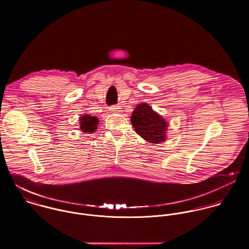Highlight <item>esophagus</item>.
Returning <instances> with one entry per match:
<instances>
[{"label":"esophagus","mask_w":249,"mask_h":249,"mask_svg":"<svg viewBox=\"0 0 249 249\" xmlns=\"http://www.w3.org/2000/svg\"><path fill=\"white\" fill-rule=\"evenodd\" d=\"M112 113H120V112H122V108L120 107H118V106H113V107H110V109H109Z\"/></svg>","instance_id":"34e87169"}]
</instances>
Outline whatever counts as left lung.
Wrapping results in <instances>:
<instances>
[{
    "instance_id": "8db88e82",
    "label": "left lung",
    "mask_w": 249,
    "mask_h": 249,
    "mask_svg": "<svg viewBox=\"0 0 249 249\" xmlns=\"http://www.w3.org/2000/svg\"><path fill=\"white\" fill-rule=\"evenodd\" d=\"M131 123L137 134L147 142L159 143L165 141L167 123L146 104H140L134 109Z\"/></svg>"
}]
</instances>
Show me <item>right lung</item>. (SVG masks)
<instances>
[{
  "mask_svg": "<svg viewBox=\"0 0 249 249\" xmlns=\"http://www.w3.org/2000/svg\"><path fill=\"white\" fill-rule=\"evenodd\" d=\"M99 123L98 118L85 115L80 117V128L83 132H94L97 129V124Z\"/></svg>",
  "mask_w": 249,
  "mask_h": 249,
  "instance_id": "add662e5",
  "label": "right lung"
}]
</instances>
